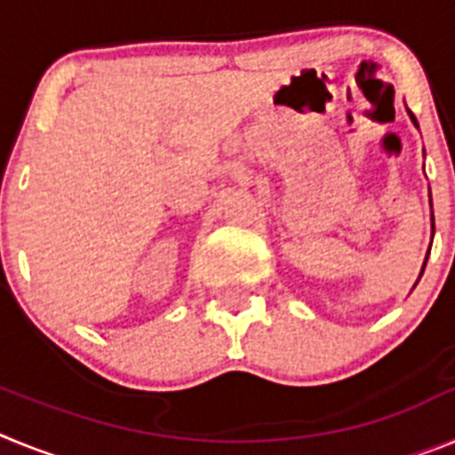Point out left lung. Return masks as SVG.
Wrapping results in <instances>:
<instances>
[{"instance_id":"left-lung-1","label":"left lung","mask_w":455,"mask_h":455,"mask_svg":"<svg viewBox=\"0 0 455 455\" xmlns=\"http://www.w3.org/2000/svg\"><path fill=\"white\" fill-rule=\"evenodd\" d=\"M408 116H410V120H412V124H415V127H419V123H417V118L412 116V111H408ZM428 198H431V188H428ZM431 207H433V204H431ZM431 228H433V232H435V220H433V212H431ZM428 252H431V248H428ZM426 259H428V257H426ZM426 259H424V267H421V273H424V268H426ZM421 273H419V277H421ZM417 283H419V280H417Z\"/></svg>"}]
</instances>
